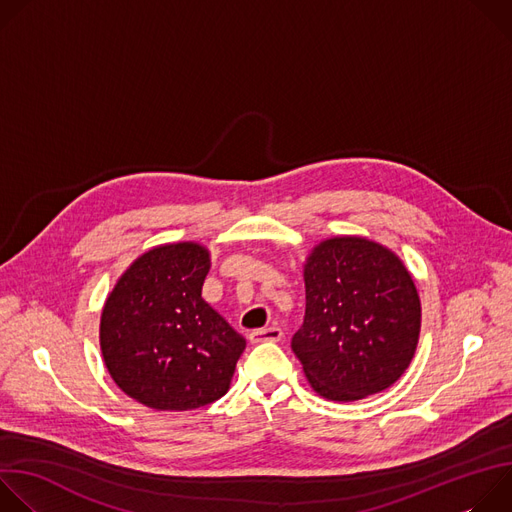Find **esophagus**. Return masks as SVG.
Masks as SVG:
<instances>
[{"label":"esophagus","mask_w":512,"mask_h":512,"mask_svg":"<svg viewBox=\"0 0 512 512\" xmlns=\"http://www.w3.org/2000/svg\"><path fill=\"white\" fill-rule=\"evenodd\" d=\"M249 338H251V342H279L283 338V332L277 326H269V328L253 330L249 334Z\"/></svg>","instance_id":"esophagus-1"}]
</instances>
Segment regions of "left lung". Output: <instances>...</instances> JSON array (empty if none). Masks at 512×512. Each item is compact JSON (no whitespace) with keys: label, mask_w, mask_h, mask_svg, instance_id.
I'll list each match as a JSON object with an SVG mask.
<instances>
[{"label":"left lung","mask_w":512,"mask_h":512,"mask_svg":"<svg viewBox=\"0 0 512 512\" xmlns=\"http://www.w3.org/2000/svg\"><path fill=\"white\" fill-rule=\"evenodd\" d=\"M306 316L291 336L314 391L356 401L391 387L415 354L421 304L397 255L358 237L320 243L306 269Z\"/></svg>","instance_id":"left-lung-1"}]
</instances>
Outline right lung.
I'll return each instance as SVG.
<instances>
[{
    "mask_svg": "<svg viewBox=\"0 0 512 512\" xmlns=\"http://www.w3.org/2000/svg\"><path fill=\"white\" fill-rule=\"evenodd\" d=\"M210 269L196 243L141 255L101 316V350L123 393L158 411H186L229 391L245 338L202 300Z\"/></svg>",
    "mask_w": 512,
    "mask_h": 512,
    "instance_id": "1",
    "label": "right lung"
}]
</instances>
